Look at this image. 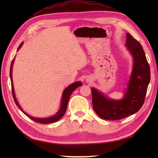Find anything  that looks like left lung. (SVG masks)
<instances>
[{
	"label": "left lung",
	"mask_w": 158,
	"mask_h": 158,
	"mask_svg": "<svg viewBox=\"0 0 158 158\" xmlns=\"http://www.w3.org/2000/svg\"><path fill=\"white\" fill-rule=\"evenodd\" d=\"M126 46L134 60L133 69L123 99L107 98L95 88H92L93 109L103 119L119 120L133 115L141 108L150 82L149 63L140 43L129 33L126 34Z\"/></svg>",
	"instance_id": "obj_1"
}]
</instances>
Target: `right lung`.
I'll list each match as a JSON object with an SVG mask.
<instances>
[{
	"mask_svg": "<svg viewBox=\"0 0 158 158\" xmlns=\"http://www.w3.org/2000/svg\"><path fill=\"white\" fill-rule=\"evenodd\" d=\"M23 43H22L21 44L19 45V48L18 49V50H19V49L21 48V46L22 45ZM13 59L12 60L11 64V67H10V79H11V90H12V94H13V99H14V101L16 104V105L19 107V109L22 110V111L26 115H27L29 118H31V119H32L33 121H35L36 122H38L40 123H43V124H45V123H53V122H58V121L61 119L62 116L64 115V113L66 110L67 109V105H68V102L70 95H71L72 92L75 90L76 88H78L79 86L82 85V83L80 81H77L73 83V84L70 85L69 87L64 90L63 92V95H62V102H61V106L59 109V110L58 112L56 113V114L55 115H53L52 117H48V118H36V117H33L28 115L27 113H26L22 109L21 107L19 105V104L17 101V99L15 98V92H14V88H13V80H12V67H13Z\"/></svg>",
	"mask_w": 158,
	"mask_h": 158,
	"instance_id": "add662e5",
	"label": "right lung"
}]
</instances>
